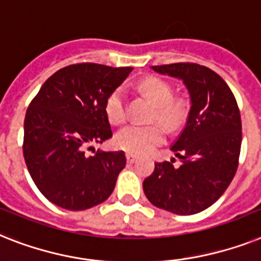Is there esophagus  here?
I'll return each mask as SVG.
<instances>
[{"mask_svg": "<svg viewBox=\"0 0 261 261\" xmlns=\"http://www.w3.org/2000/svg\"><path fill=\"white\" fill-rule=\"evenodd\" d=\"M126 160L128 164H134L135 161H137V155H135V154H131V152H127Z\"/></svg>", "mask_w": 261, "mask_h": 261, "instance_id": "esophagus-1", "label": "esophagus"}]
</instances>
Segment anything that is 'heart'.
I'll use <instances>...</instances> for the list:
<instances>
[{
  "mask_svg": "<svg viewBox=\"0 0 261 261\" xmlns=\"http://www.w3.org/2000/svg\"><path fill=\"white\" fill-rule=\"evenodd\" d=\"M139 90L155 105L152 119H160L169 130L174 131L185 124L189 116V100L182 96H173V88L167 82L149 76L138 84ZM106 115L112 124H122L126 120V90L118 87L106 100ZM166 131L161 123L147 126L131 124L115 135L116 147L131 154H146L165 141Z\"/></svg>",
  "mask_w": 261,
  "mask_h": 261,
  "instance_id": "b5f03b06",
  "label": "heart"
}]
</instances>
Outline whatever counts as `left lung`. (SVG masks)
<instances>
[{"instance_id":"1","label":"left lung","mask_w":261,"mask_h":261,"mask_svg":"<svg viewBox=\"0 0 261 261\" xmlns=\"http://www.w3.org/2000/svg\"><path fill=\"white\" fill-rule=\"evenodd\" d=\"M161 75L182 80L190 95L185 128L170 147L181 160L156 162L143 181L154 206L175 215L205 211L233 179L241 147V118L232 91L215 71L194 63L154 65Z\"/></svg>"}]
</instances>
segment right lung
Instances as JSON below:
<instances>
[{"instance_id": "right-lung-1", "label": "right lung", "mask_w": 261, "mask_h": 261, "mask_svg": "<svg viewBox=\"0 0 261 261\" xmlns=\"http://www.w3.org/2000/svg\"><path fill=\"white\" fill-rule=\"evenodd\" d=\"M133 68L82 63L59 69L31 101L24 122L25 164L42 196L84 211L111 196L126 166L123 151H95L112 137L106 100ZM87 148L95 152L88 156Z\"/></svg>"}]
</instances>
